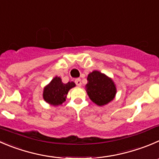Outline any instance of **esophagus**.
<instances>
[{
	"instance_id": "obj_1",
	"label": "esophagus",
	"mask_w": 159,
	"mask_h": 159,
	"mask_svg": "<svg viewBox=\"0 0 159 159\" xmlns=\"http://www.w3.org/2000/svg\"><path fill=\"white\" fill-rule=\"evenodd\" d=\"M75 84H77L78 86H81V79H79V78H78V79L75 80Z\"/></svg>"
}]
</instances>
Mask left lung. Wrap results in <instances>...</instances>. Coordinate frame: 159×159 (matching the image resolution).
Returning a JSON list of instances; mask_svg holds the SVG:
<instances>
[{
  "instance_id": "left-lung-1",
  "label": "left lung",
  "mask_w": 159,
  "mask_h": 159,
  "mask_svg": "<svg viewBox=\"0 0 159 159\" xmlns=\"http://www.w3.org/2000/svg\"><path fill=\"white\" fill-rule=\"evenodd\" d=\"M87 81L85 90L90 99L97 106H103L114 99L116 87L112 78L95 70L89 74Z\"/></svg>"
}]
</instances>
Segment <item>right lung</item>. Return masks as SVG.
Listing matches in <instances>:
<instances>
[{"mask_svg":"<svg viewBox=\"0 0 159 159\" xmlns=\"http://www.w3.org/2000/svg\"><path fill=\"white\" fill-rule=\"evenodd\" d=\"M75 86L76 84L73 81H69L67 84H64L60 77L56 76L44 87L43 98L46 102L51 106H60L66 101L69 90Z\"/></svg>","mask_w":159,"mask_h":159,"instance_id":"right-lung-1","label":"right lung"}]
</instances>
